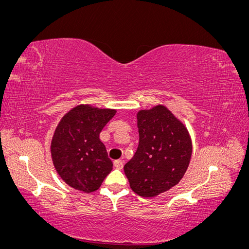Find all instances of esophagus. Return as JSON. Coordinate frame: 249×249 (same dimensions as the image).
<instances>
[{"instance_id":"34e87169","label":"esophagus","mask_w":249,"mask_h":249,"mask_svg":"<svg viewBox=\"0 0 249 249\" xmlns=\"http://www.w3.org/2000/svg\"><path fill=\"white\" fill-rule=\"evenodd\" d=\"M114 166L117 168V169H122L124 167V161L122 160H116L114 161Z\"/></svg>"}]
</instances>
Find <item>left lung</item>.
<instances>
[{
  "label": "left lung",
  "instance_id": "8db88e82",
  "mask_svg": "<svg viewBox=\"0 0 249 249\" xmlns=\"http://www.w3.org/2000/svg\"><path fill=\"white\" fill-rule=\"evenodd\" d=\"M138 148L124 165L131 189L142 197H155L179 183L192 155L185 124L163 105L137 113Z\"/></svg>",
  "mask_w": 249,
  "mask_h": 249
}]
</instances>
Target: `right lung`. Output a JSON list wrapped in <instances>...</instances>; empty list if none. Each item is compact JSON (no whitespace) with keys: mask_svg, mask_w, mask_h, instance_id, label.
I'll return each instance as SVG.
<instances>
[{"mask_svg":"<svg viewBox=\"0 0 249 249\" xmlns=\"http://www.w3.org/2000/svg\"><path fill=\"white\" fill-rule=\"evenodd\" d=\"M114 109L78 105L60 120L51 142L52 160L64 182L82 192L96 191L112 170L100 133Z\"/></svg>","mask_w":249,"mask_h":249,"instance_id":"right-lung-1","label":"right lung"}]
</instances>
